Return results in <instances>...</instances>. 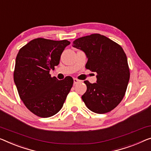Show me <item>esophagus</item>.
Listing matches in <instances>:
<instances>
[{
	"instance_id": "obj_1",
	"label": "esophagus",
	"mask_w": 151,
	"mask_h": 151,
	"mask_svg": "<svg viewBox=\"0 0 151 151\" xmlns=\"http://www.w3.org/2000/svg\"><path fill=\"white\" fill-rule=\"evenodd\" d=\"M82 81L79 79H77V78H74V84H77V83H81Z\"/></svg>"
}]
</instances>
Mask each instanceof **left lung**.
<instances>
[{
    "instance_id": "obj_1",
    "label": "left lung",
    "mask_w": 151,
    "mask_h": 151,
    "mask_svg": "<svg viewBox=\"0 0 151 151\" xmlns=\"http://www.w3.org/2000/svg\"><path fill=\"white\" fill-rule=\"evenodd\" d=\"M73 47L84 51L88 58L85 68L97 73V82L85 81L87 91L82 96L92 112L104 114L117 106L124 97L130 73L122 47L100 34L81 37Z\"/></svg>"
}]
</instances>
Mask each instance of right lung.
Wrapping results in <instances>:
<instances>
[{
    "instance_id": "right-lung-1",
    "label": "right lung",
    "mask_w": 151,
    "mask_h": 151,
    "mask_svg": "<svg viewBox=\"0 0 151 151\" xmlns=\"http://www.w3.org/2000/svg\"><path fill=\"white\" fill-rule=\"evenodd\" d=\"M67 40L33 39L18 52L13 78L19 98L30 112L42 118L57 114L63 106L73 85L68 76L59 81L49 70L60 63Z\"/></svg>"
}]
</instances>
